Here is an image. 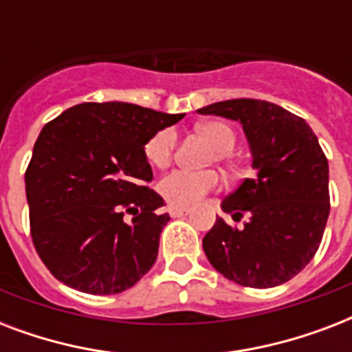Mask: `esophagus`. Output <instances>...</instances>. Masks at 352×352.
Instances as JSON below:
<instances>
[{
	"label": "esophagus",
	"instance_id": "34e87169",
	"mask_svg": "<svg viewBox=\"0 0 352 352\" xmlns=\"http://www.w3.org/2000/svg\"><path fill=\"white\" fill-rule=\"evenodd\" d=\"M168 210H170L171 217H184L190 214V208H184V206H170Z\"/></svg>",
	"mask_w": 352,
	"mask_h": 352
}]
</instances>
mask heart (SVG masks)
<instances>
[{"label":"heart","mask_w":352,"mask_h":352,"mask_svg":"<svg viewBox=\"0 0 352 352\" xmlns=\"http://www.w3.org/2000/svg\"><path fill=\"white\" fill-rule=\"evenodd\" d=\"M199 133L208 138L219 151L221 159H225L234 149L235 135L230 127L223 122H203L197 126ZM175 131L173 129H160L149 138L146 144V159L155 168H166L173 159L175 149ZM219 182L217 173L212 170L206 171H188L177 170L170 175L162 177L159 181V193L171 204V206H195L204 199V195L212 192Z\"/></svg>","instance_id":"b5f03b06"}]
</instances>
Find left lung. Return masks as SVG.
<instances>
[{
  "instance_id": "8db88e82",
  "label": "left lung",
  "mask_w": 352,
  "mask_h": 352,
  "mask_svg": "<svg viewBox=\"0 0 352 352\" xmlns=\"http://www.w3.org/2000/svg\"><path fill=\"white\" fill-rule=\"evenodd\" d=\"M239 122L252 155L254 179L221 201L243 226L217 217L204 235L212 267L235 283L268 289L311 263L329 217V162L303 118L267 100L235 98L197 109Z\"/></svg>"
}]
</instances>
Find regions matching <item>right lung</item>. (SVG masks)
<instances>
[{"instance_id": "1", "label": "right lung", "mask_w": 352, "mask_h": 352, "mask_svg": "<svg viewBox=\"0 0 352 352\" xmlns=\"http://www.w3.org/2000/svg\"><path fill=\"white\" fill-rule=\"evenodd\" d=\"M184 113L85 102L43 126L25 173L30 232L51 274L87 294L131 289L159 254L170 215L144 186L146 144Z\"/></svg>"}]
</instances>
